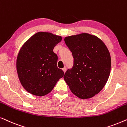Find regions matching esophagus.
Returning <instances> with one entry per match:
<instances>
[{
	"mask_svg": "<svg viewBox=\"0 0 127 127\" xmlns=\"http://www.w3.org/2000/svg\"><path fill=\"white\" fill-rule=\"evenodd\" d=\"M62 70H63L64 71V73H65L66 72V67H64V68L63 69H62Z\"/></svg>",
	"mask_w": 127,
	"mask_h": 127,
	"instance_id": "esophagus-1",
	"label": "esophagus"
}]
</instances>
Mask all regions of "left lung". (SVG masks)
I'll list each match as a JSON object with an SVG mask.
<instances>
[{
	"label": "left lung",
	"instance_id": "8db88e82",
	"mask_svg": "<svg viewBox=\"0 0 127 127\" xmlns=\"http://www.w3.org/2000/svg\"><path fill=\"white\" fill-rule=\"evenodd\" d=\"M64 40L72 53L74 64L64 79L76 96L91 98L103 89L109 79L110 53L99 38L89 33L67 36Z\"/></svg>",
	"mask_w": 127,
	"mask_h": 127
}]
</instances>
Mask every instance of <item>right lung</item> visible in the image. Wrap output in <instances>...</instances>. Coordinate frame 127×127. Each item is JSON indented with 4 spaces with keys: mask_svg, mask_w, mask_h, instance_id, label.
<instances>
[{
    "mask_svg": "<svg viewBox=\"0 0 127 127\" xmlns=\"http://www.w3.org/2000/svg\"><path fill=\"white\" fill-rule=\"evenodd\" d=\"M62 37L39 32L23 44L17 58V71L21 84L29 93L38 96L50 93L64 75L58 68V57L53 52Z\"/></svg>",
    "mask_w": 127,
    "mask_h": 127,
    "instance_id": "right-lung-1",
    "label": "right lung"
}]
</instances>
